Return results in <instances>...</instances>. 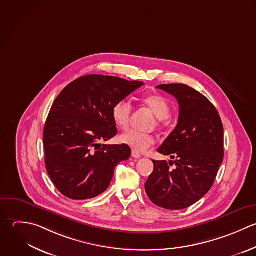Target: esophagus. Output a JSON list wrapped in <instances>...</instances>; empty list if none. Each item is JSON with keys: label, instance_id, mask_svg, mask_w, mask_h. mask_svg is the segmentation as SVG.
Listing matches in <instances>:
<instances>
[{"label": "esophagus", "instance_id": "34e87169", "mask_svg": "<svg viewBox=\"0 0 256 256\" xmlns=\"http://www.w3.org/2000/svg\"><path fill=\"white\" fill-rule=\"evenodd\" d=\"M132 156L134 158H140L142 156V154H140L138 152H136V150H134L132 152Z\"/></svg>", "mask_w": 256, "mask_h": 256}]
</instances>
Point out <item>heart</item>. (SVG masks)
<instances>
[{"label": "heart", "mask_w": 256, "mask_h": 256, "mask_svg": "<svg viewBox=\"0 0 256 256\" xmlns=\"http://www.w3.org/2000/svg\"><path fill=\"white\" fill-rule=\"evenodd\" d=\"M142 102L146 104L160 120L170 118L172 108L166 98L160 94L144 96ZM132 106L126 100H118L112 108V118L118 128L126 130L128 126ZM120 142L136 152H144L154 144V138L146 132L130 130L120 136Z\"/></svg>", "instance_id": "1"}]
</instances>
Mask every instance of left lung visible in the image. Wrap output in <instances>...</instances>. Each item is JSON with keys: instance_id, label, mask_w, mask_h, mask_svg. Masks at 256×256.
Masks as SVG:
<instances>
[{"instance_id": "obj_1", "label": "left lung", "mask_w": 256, "mask_h": 256, "mask_svg": "<svg viewBox=\"0 0 256 256\" xmlns=\"http://www.w3.org/2000/svg\"><path fill=\"white\" fill-rule=\"evenodd\" d=\"M156 88L172 94L180 106L178 126L158 150L174 160H152L154 168L144 186L156 206L180 210L212 188L224 156V126L216 106L192 88L182 84Z\"/></svg>"}]
</instances>
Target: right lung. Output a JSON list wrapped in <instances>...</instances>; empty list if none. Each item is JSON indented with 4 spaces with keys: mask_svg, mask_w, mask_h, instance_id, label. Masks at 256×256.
Masks as SVG:
<instances>
[{
    "mask_svg": "<svg viewBox=\"0 0 256 256\" xmlns=\"http://www.w3.org/2000/svg\"><path fill=\"white\" fill-rule=\"evenodd\" d=\"M142 86L138 80L88 74L72 82L58 96L42 140L46 172L62 194L84 200L110 186L116 166L132 154L124 144H100L118 134L112 108Z\"/></svg>",
    "mask_w": 256,
    "mask_h": 256,
    "instance_id": "right-lung-1",
    "label": "right lung"
}]
</instances>
